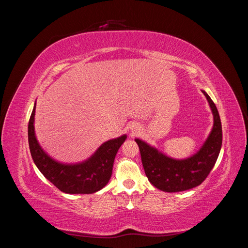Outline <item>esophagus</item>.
Here are the masks:
<instances>
[{
  "instance_id": "1",
  "label": "esophagus",
  "mask_w": 248,
  "mask_h": 248,
  "mask_svg": "<svg viewBox=\"0 0 248 248\" xmlns=\"http://www.w3.org/2000/svg\"><path fill=\"white\" fill-rule=\"evenodd\" d=\"M133 129H134V128H133Z\"/></svg>"
}]
</instances>
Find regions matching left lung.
<instances>
[{"instance_id":"8db88e82","label":"left lung","mask_w":248,"mask_h":248,"mask_svg":"<svg viewBox=\"0 0 248 248\" xmlns=\"http://www.w3.org/2000/svg\"><path fill=\"white\" fill-rule=\"evenodd\" d=\"M211 108L214 124L208 139L199 151L186 159L177 160L136 139L141 163L148 180L156 188L167 192L184 191L197 187L208 177L219 155L222 144V129L218 110L210 96L202 91Z\"/></svg>"}]
</instances>
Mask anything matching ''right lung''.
Wrapping results in <instances>:
<instances>
[{
    "mask_svg": "<svg viewBox=\"0 0 248 248\" xmlns=\"http://www.w3.org/2000/svg\"><path fill=\"white\" fill-rule=\"evenodd\" d=\"M35 108L36 103L28 126L29 147L36 167L42 175L65 193H94L103 188L109 181L115 157L127 138L126 134L106 141L85 161L76 164L61 163L44 152L36 139Z\"/></svg>",
    "mask_w": 248,
    "mask_h": 248,
    "instance_id": "right-lung-1",
    "label": "right lung"
}]
</instances>
